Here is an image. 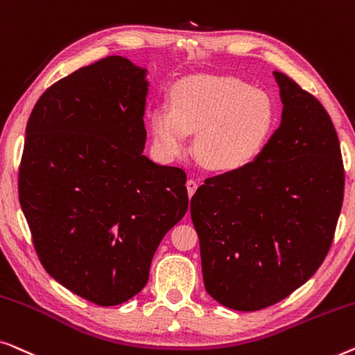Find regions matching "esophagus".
<instances>
[{"mask_svg":"<svg viewBox=\"0 0 355 355\" xmlns=\"http://www.w3.org/2000/svg\"><path fill=\"white\" fill-rule=\"evenodd\" d=\"M187 189H188L189 196H193L194 191H196V189H198V182H196V180H193V178L187 180Z\"/></svg>","mask_w":355,"mask_h":355,"instance_id":"obj_1","label":"esophagus"}]
</instances>
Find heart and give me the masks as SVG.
<instances>
[{"label":"heart","instance_id":"heart-1","mask_svg":"<svg viewBox=\"0 0 355 355\" xmlns=\"http://www.w3.org/2000/svg\"><path fill=\"white\" fill-rule=\"evenodd\" d=\"M275 109L262 89L233 77L194 76L177 83L172 111L156 107L149 125L166 159L184 153L189 133L194 151L207 168L234 172L256 159L270 138Z\"/></svg>","mask_w":355,"mask_h":355}]
</instances>
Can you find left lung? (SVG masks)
I'll use <instances>...</instances> for the list:
<instances>
[{
  "instance_id": "8db88e82",
  "label": "left lung",
  "mask_w": 355,
  "mask_h": 355,
  "mask_svg": "<svg viewBox=\"0 0 355 355\" xmlns=\"http://www.w3.org/2000/svg\"><path fill=\"white\" fill-rule=\"evenodd\" d=\"M282 122L246 167L207 178L191 198L206 291L233 311L288 297L322 266L344 196L338 133L325 107L273 72Z\"/></svg>"
}]
</instances>
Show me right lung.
Instances as JSON below:
<instances>
[{"label": "right lung", "instance_id": "1", "mask_svg": "<svg viewBox=\"0 0 355 355\" xmlns=\"http://www.w3.org/2000/svg\"><path fill=\"white\" fill-rule=\"evenodd\" d=\"M148 71L107 56L35 104L19 201L44 270L98 306L141 291L154 252L188 211L187 173L143 154Z\"/></svg>", "mask_w": 355, "mask_h": 355}]
</instances>
